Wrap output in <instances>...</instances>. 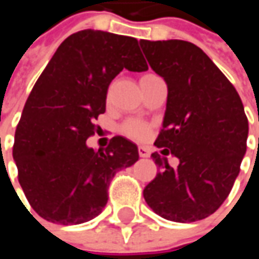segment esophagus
<instances>
[{
	"mask_svg": "<svg viewBox=\"0 0 259 259\" xmlns=\"http://www.w3.org/2000/svg\"><path fill=\"white\" fill-rule=\"evenodd\" d=\"M138 153H139L141 157H148V156H150V151H148L147 147H139V148H138Z\"/></svg>",
	"mask_w": 259,
	"mask_h": 259,
	"instance_id": "obj_1",
	"label": "esophagus"
}]
</instances>
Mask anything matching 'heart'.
Returning a JSON list of instances; mask_svg holds the SVG:
<instances>
[{
  "label": "heart",
  "instance_id": "obj_1",
  "mask_svg": "<svg viewBox=\"0 0 259 259\" xmlns=\"http://www.w3.org/2000/svg\"><path fill=\"white\" fill-rule=\"evenodd\" d=\"M145 76H148V75H145ZM123 132L132 138H144L147 135V127L139 121H127L123 126Z\"/></svg>",
  "mask_w": 259,
  "mask_h": 259
}]
</instances>
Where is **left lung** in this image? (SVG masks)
I'll return each instance as SVG.
<instances>
[{
  "label": "left lung",
  "instance_id": "8db88e82",
  "mask_svg": "<svg viewBox=\"0 0 259 259\" xmlns=\"http://www.w3.org/2000/svg\"><path fill=\"white\" fill-rule=\"evenodd\" d=\"M150 67L168 87L162 130L153 153L159 172L144 189L148 207L166 221L196 222L230 195L246 154L249 124L238 93L202 49L184 40H139Z\"/></svg>",
  "mask_w": 259,
  "mask_h": 259
}]
</instances>
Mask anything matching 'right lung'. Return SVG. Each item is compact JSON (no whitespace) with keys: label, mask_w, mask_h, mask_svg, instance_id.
Returning a JSON list of instances; mask_svg holds the SVG:
<instances>
[{"label":"right lung","mask_w":259,"mask_h":259,"mask_svg":"<svg viewBox=\"0 0 259 259\" xmlns=\"http://www.w3.org/2000/svg\"><path fill=\"white\" fill-rule=\"evenodd\" d=\"M123 69L148 70L138 40L83 29L60 45L37 79L15 133L13 159L29 205L45 221L94 219L114 176L139 159L136 144L123 136L106 148L87 145L106 109L108 87Z\"/></svg>","instance_id":"1"}]
</instances>
